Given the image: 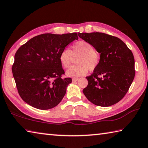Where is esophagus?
<instances>
[{
    "instance_id": "esophagus-1",
    "label": "esophagus",
    "mask_w": 148,
    "mask_h": 148,
    "mask_svg": "<svg viewBox=\"0 0 148 148\" xmlns=\"http://www.w3.org/2000/svg\"><path fill=\"white\" fill-rule=\"evenodd\" d=\"M78 80H79V79H78V78H73V79H72V81H73V82H77Z\"/></svg>"
}]
</instances>
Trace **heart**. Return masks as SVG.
<instances>
[{
	"label": "heart",
	"instance_id": "heart-1",
	"mask_svg": "<svg viewBox=\"0 0 148 148\" xmlns=\"http://www.w3.org/2000/svg\"><path fill=\"white\" fill-rule=\"evenodd\" d=\"M77 65L72 66L67 71L69 77H80L90 71H93L98 67L100 63V54L93 49L90 43L84 40H79L71 46V50L63 49L59 55L61 65L64 68L70 67L73 58H77Z\"/></svg>",
	"mask_w": 148,
	"mask_h": 148
}]
</instances>
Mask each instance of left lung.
Listing matches in <instances>:
<instances>
[{
  "mask_svg": "<svg viewBox=\"0 0 148 148\" xmlns=\"http://www.w3.org/2000/svg\"><path fill=\"white\" fill-rule=\"evenodd\" d=\"M100 53V63L90 76L83 93L89 101L102 107L123 99L134 79L135 59L126 44L118 37L104 33H79Z\"/></svg>",
  "mask_w": 148,
  "mask_h": 148,
  "instance_id": "left-lung-1",
  "label": "left lung"
}]
</instances>
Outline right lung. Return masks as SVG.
Returning a JSON list of instances; mask_svg holds the SVG:
<instances>
[{"label":"right lung","mask_w":148,"mask_h":148,"mask_svg":"<svg viewBox=\"0 0 148 148\" xmlns=\"http://www.w3.org/2000/svg\"><path fill=\"white\" fill-rule=\"evenodd\" d=\"M78 39L76 33H44L18 49L12 73L19 95L25 102L43 110L59 104L72 80L62 78L64 71L59 55L69 43Z\"/></svg>","instance_id":"add662e5"}]
</instances>
